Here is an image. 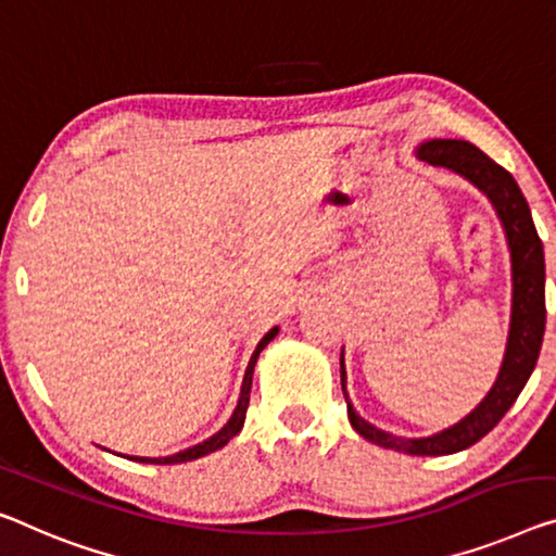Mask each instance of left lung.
Segmentation results:
<instances>
[{
  "instance_id": "1",
  "label": "left lung",
  "mask_w": 556,
  "mask_h": 556,
  "mask_svg": "<svg viewBox=\"0 0 556 556\" xmlns=\"http://www.w3.org/2000/svg\"><path fill=\"white\" fill-rule=\"evenodd\" d=\"M417 156L421 162L434 164V167L459 174L469 185H475L479 192L490 199L496 217L502 222L511 256V317L500 375H496L484 400L467 417L429 437H396L359 417L357 409L352 407L350 396H346L344 350L342 359H339V367H342L339 375H342V392L346 396V414H350V421L357 429V434L371 444L384 446V450L417 454V457H442V454L467 450L486 432H492L511 404L517 402L527 379L532 377L536 359H540L546 321L544 247L515 177L490 160L482 149L464 142V139H427L417 147Z\"/></svg>"
}]
</instances>
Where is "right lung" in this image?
I'll list each match as a JSON object with an SVG mask.
<instances>
[{
  "instance_id": "1",
  "label": "right lung",
  "mask_w": 556,
  "mask_h": 556,
  "mask_svg": "<svg viewBox=\"0 0 556 556\" xmlns=\"http://www.w3.org/2000/svg\"><path fill=\"white\" fill-rule=\"evenodd\" d=\"M277 334H279V327H271V329L267 331V334H264V337L260 339V344H256L252 359H250V364H247V371H244V379H242V392H239L237 407H235V412H231V417H229L227 425L222 427L217 434H212L210 439H204V442L189 446V450H185V452L169 454V457H129V454H127V459L142 462V464H181V462H192V459L204 457V454L222 450V446H225L231 437H237L239 432H242L244 417H247V407H250V392H252L254 364H256V359H260V352H262L264 346H267Z\"/></svg>"
}]
</instances>
